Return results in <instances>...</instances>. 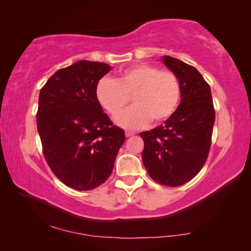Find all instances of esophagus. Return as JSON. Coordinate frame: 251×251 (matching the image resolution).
<instances>
[{"mask_svg": "<svg viewBox=\"0 0 251 251\" xmlns=\"http://www.w3.org/2000/svg\"><path fill=\"white\" fill-rule=\"evenodd\" d=\"M125 135H126V137H131V136L135 135V134H134V133H131V131H126Z\"/></svg>", "mask_w": 251, "mask_h": 251, "instance_id": "1", "label": "esophagus"}]
</instances>
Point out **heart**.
I'll return each instance as SVG.
<instances>
[{
	"label": "heart",
	"instance_id": "1",
	"mask_svg": "<svg viewBox=\"0 0 251 251\" xmlns=\"http://www.w3.org/2000/svg\"><path fill=\"white\" fill-rule=\"evenodd\" d=\"M96 96L114 118L124 111L129 97H133L135 106L119 116L116 123L124 128L137 129L151 120L163 123L176 113L181 99V85L173 72L142 63L122 72L115 80L100 79Z\"/></svg>",
	"mask_w": 251,
	"mask_h": 251
}]
</instances>
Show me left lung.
I'll return each instance as SVG.
<instances>
[{
    "label": "left lung",
    "instance_id": "obj_1",
    "mask_svg": "<svg viewBox=\"0 0 251 251\" xmlns=\"http://www.w3.org/2000/svg\"><path fill=\"white\" fill-rule=\"evenodd\" d=\"M161 62L179 79L180 104L163 125L141 133L142 158L152 179L176 187L193 179L205 164L215 109L209 85L194 66L167 55L161 57Z\"/></svg>",
    "mask_w": 251,
    "mask_h": 251
}]
</instances>
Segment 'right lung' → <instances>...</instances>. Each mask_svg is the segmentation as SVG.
I'll use <instances>...</instances> for the list:
<instances>
[{"label": "right lung", "mask_w": 251, "mask_h": 251, "mask_svg": "<svg viewBox=\"0 0 251 251\" xmlns=\"http://www.w3.org/2000/svg\"><path fill=\"white\" fill-rule=\"evenodd\" d=\"M112 66L78 61L50 76L39 97L36 125L45 159L59 180L91 190L112 174L125 133L103 113L99 80Z\"/></svg>", "instance_id": "obj_1"}]
</instances>
